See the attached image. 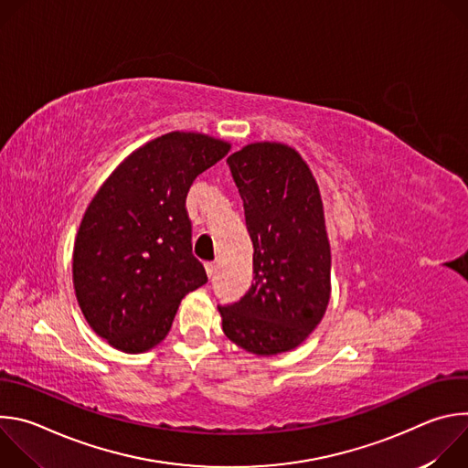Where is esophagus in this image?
<instances>
[{
    "mask_svg": "<svg viewBox=\"0 0 468 468\" xmlns=\"http://www.w3.org/2000/svg\"><path fill=\"white\" fill-rule=\"evenodd\" d=\"M206 271H207V276L213 278L215 272H217V264L215 262H206Z\"/></svg>",
    "mask_w": 468,
    "mask_h": 468,
    "instance_id": "1",
    "label": "esophagus"
}]
</instances>
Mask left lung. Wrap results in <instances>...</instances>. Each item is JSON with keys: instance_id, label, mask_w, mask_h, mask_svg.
Segmentation results:
<instances>
[{"instance_id": "8db88e82", "label": "left lung", "mask_w": 468, "mask_h": 468, "mask_svg": "<svg viewBox=\"0 0 468 468\" xmlns=\"http://www.w3.org/2000/svg\"><path fill=\"white\" fill-rule=\"evenodd\" d=\"M253 242V283L218 305L226 337L255 356L300 346L331 294V251L318 185L302 155L253 143L228 157Z\"/></svg>"}]
</instances>
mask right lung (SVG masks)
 Wrapping results in <instances>:
<instances>
[{
    "label": "right lung",
    "mask_w": 468,
    "mask_h": 468,
    "mask_svg": "<svg viewBox=\"0 0 468 468\" xmlns=\"http://www.w3.org/2000/svg\"><path fill=\"white\" fill-rule=\"evenodd\" d=\"M229 148L204 133H166L133 152L92 197L74 244V289L89 325L112 348L157 346L185 294L207 283L192 255L185 199Z\"/></svg>",
    "instance_id": "add662e5"
}]
</instances>
